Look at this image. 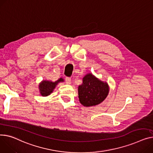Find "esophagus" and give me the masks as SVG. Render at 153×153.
<instances>
[{
    "label": "esophagus",
    "mask_w": 153,
    "mask_h": 153,
    "mask_svg": "<svg viewBox=\"0 0 153 153\" xmlns=\"http://www.w3.org/2000/svg\"><path fill=\"white\" fill-rule=\"evenodd\" d=\"M66 82L68 84H70L71 82V79L70 77H66Z\"/></svg>",
    "instance_id": "34e87169"
}]
</instances>
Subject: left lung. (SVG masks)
Returning <instances> with one entry per match:
<instances>
[{"label":"left lung","mask_w":153,"mask_h":153,"mask_svg":"<svg viewBox=\"0 0 153 153\" xmlns=\"http://www.w3.org/2000/svg\"><path fill=\"white\" fill-rule=\"evenodd\" d=\"M82 84L78 87L80 103L85 107L99 105L107 97L109 88L106 82H103L91 73L86 74Z\"/></svg>","instance_id":"1"}]
</instances>
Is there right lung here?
<instances>
[{"label": "right lung", "instance_id": "obj_1", "mask_svg": "<svg viewBox=\"0 0 153 153\" xmlns=\"http://www.w3.org/2000/svg\"><path fill=\"white\" fill-rule=\"evenodd\" d=\"M64 82V79L62 78H59L55 82H52L48 80H42L39 84V88L40 91V94L43 97H47L50 95L51 93L53 92V90L57 85L59 82Z\"/></svg>", "mask_w": 153, "mask_h": 153}]
</instances>
